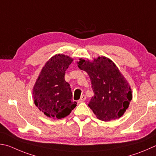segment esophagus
I'll return each instance as SVG.
<instances>
[{"label": "esophagus", "mask_w": 156, "mask_h": 156, "mask_svg": "<svg viewBox=\"0 0 156 156\" xmlns=\"http://www.w3.org/2000/svg\"><path fill=\"white\" fill-rule=\"evenodd\" d=\"M85 100H86V95H83L81 96V98H80V100H78V102H79V103L83 102L84 101H85Z\"/></svg>", "instance_id": "obj_1"}]
</instances>
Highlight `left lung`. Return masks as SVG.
Wrapping results in <instances>:
<instances>
[{
	"label": "left lung",
	"instance_id": "left-lung-1",
	"mask_svg": "<svg viewBox=\"0 0 156 156\" xmlns=\"http://www.w3.org/2000/svg\"><path fill=\"white\" fill-rule=\"evenodd\" d=\"M78 67L89 74L94 93L88 106L100 120L120 118L129 107L132 90L115 64L105 56L90 62L80 59Z\"/></svg>",
	"mask_w": 156,
	"mask_h": 156
}]
</instances>
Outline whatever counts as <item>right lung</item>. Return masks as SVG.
<instances>
[{"instance_id": "1", "label": "right lung", "mask_w": 156, "mask_h": 156, "mask_svg": "<svg viewBox=\"0 0 156 156\" xmlns=\"http://www.w3.org/2000/svg\"><path fill=\"white\" fill-rule=\"evenodd\" d=\"M73 59L64 55H56L46 62L33 87L35 106L47 117L60 119L67 117L76 106L72 101L69 84L65 73Z\"/></svg>"}]
</instances>
